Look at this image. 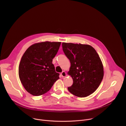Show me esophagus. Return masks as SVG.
Returning a JSON list of instances; mask_svg holds the SVG:
<instances>
[{"instance_id": "34e87169", "label": "esophagus", "mask_w": 126, "mask_h": 126, "mask_svg": "<svg viewBox=\"0 0 126 126\" xmlns=\"http://www.w3.org/2000/svg\"><path fill=\"white\" fill-rule=\"evenodd\" d=\"M61 75L62 77H66L67 76V74H66V73L65 72V71H63L61 73Z\"/></svg>"}]
</instances>
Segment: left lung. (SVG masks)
Here are the masks:
<instances>
[{
    "label": "left lung",
    "instance_id": "8db88e82",
    "mask_svg": "<svg viewBox=\"0 0 126 126\" xmlns=\"http://www.w3.org/2000/svg\"><path fill=\"white\" fill-rule=\"evenodd\" d=\"M62 48L71 63L68 74L73 80L69 91L81 98L93 93L104 76L103 63L95 49L87 44L65 42Z\"/></svg>",
    "mask_w": 126,
    "mask_h": 126
}]
</instances>
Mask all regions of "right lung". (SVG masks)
<instances>
[{"label": "right lung", "instance_id": "obj_1", "mask_svg": "<svg viewBox=\"0 0 126 126\" xmlns=\"http://www.w3.org/2000/svg\"><path fill=\"white\" fill-rule=\"evenodd\" d=\"M60 42L35 43L27 48L21 59L18 74L26 90L33 96H40L49 91L58 79L52 64Z\"/></svg>", "mask_w": 126, "mask_h": 126}]
</instances>
